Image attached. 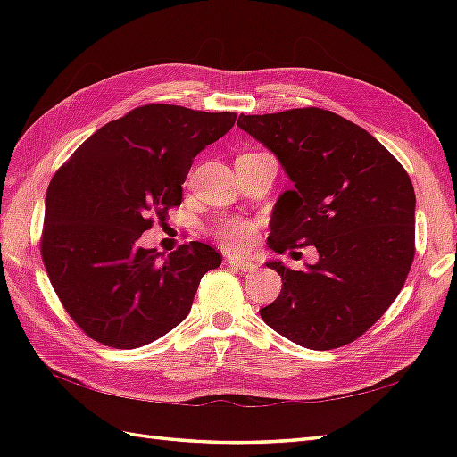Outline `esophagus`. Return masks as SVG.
<instances>
[{"mask_svg": "<svg viewBox=\"0 0 457 457\" xmlns=\"http://www.w3.org/2000/svg\"><path fill=\"white\" fill-rule=\"evenodd\" d=\"M226 261H228V265L244 270V273H253V270H257V265L251 263V261H244V259H237V257H231V255L226 257Z\"/></svg>", "mask_w": 457, "mask_h": 457, "instance_id": "esophagus-1", "label": "esophagus"}]
</instances>
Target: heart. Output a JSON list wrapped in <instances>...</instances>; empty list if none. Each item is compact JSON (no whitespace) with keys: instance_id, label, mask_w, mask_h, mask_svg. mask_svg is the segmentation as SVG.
Segmentation results:
<instances>
[{"instance_id":"b5f03b06","label":"heart","mask_w":457,"mask_h":457,"mask_svg":"<svg viewBox=\"0 0 457 457\" xmlns=\"http://www.w3.org/2000/svg\"><path fill=\"white\" fill-rule=\"evenodd\" d=\"M257 236V223L244 218H231L221 221L213 229V237L229 251H247Z\"/></svg>"}]
</instances>
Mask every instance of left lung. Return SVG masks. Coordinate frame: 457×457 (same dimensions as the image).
<instances>
[{
  "label": "left lung",
  "mask_w": 457,
  "mask_h": 457,
  "mask_svg": "<svg viewBox=\"0 0 457 457\" xmlns=\"http://www.w3.org/2000/svg\"><path fill=\"white\" fill-rule=\"evenodd\" d=\"M237 125L277 154L293 190L278 198L269 247L314 245L318 263L283 278L265 324L310 349L363 336L399 296L414 261V188L409 172L371 133L322 108L239 115Z\"/></svg>",
  "instance_id": "obj_1"
}]
</instances>
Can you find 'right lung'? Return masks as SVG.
Listing matches in <instances>:
<instances>
[{"mask_svg":"<svg viewBox=\"0 0 457 457\" xmlns=\"http://www.w3.org/2000/svg\"><path fill=\"white\" fill-rule=\"evenodd\" d=\"M236 120L231 112L139 105L105 123L54 172L41 257L58 300L86 336L133 349L187 318L220 253L190 241L161 257L137 241L180 206L194 157Z\"/></svg>","mask_w":457,"mask_h":457,"instance_id":"obj_1","label":"right lung"}]
</instances>
